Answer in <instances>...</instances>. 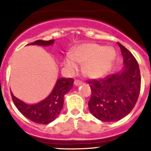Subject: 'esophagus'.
Returning a JSON list of instances; mask_svg holds the SVG:
<instances>
[{"mask_svg":"<svg viewBox=\"0 0 151 151\" xmlns=\"http://www.w3.org/2000/svg\"><path fill=\"white\" fill-rule=\"evenodd\" d=\"M82 83H83V82H82V81H80V80H78V79L75 80V82H74L75 85H76V86H78V85H82Z\"/></svg>","mask_w":151,"mask_h":151,"instance_id":"1","label":"esophagus"}]
</instances>
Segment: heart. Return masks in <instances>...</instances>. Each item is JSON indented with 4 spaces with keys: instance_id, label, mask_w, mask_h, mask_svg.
I'll return each instance as SVG.
<instances>
[{
    "instance_id": "heart-1",
    "label": "heart",
    "mask_w": 151,
    "mask_h": 151,
    "mask_svg": "<svg viewBox=\"0 0 151 151\" xmlns=\"http://www.w3.org/2000/svg\"><path fill=\"white\" fill-rule=\"evenodd\" d=\"M116 51L113 47L97 44H85L73 49L64 60L65 66L71 71L78 69V63L82 65V72L91 78H97L106 74L113 65Z\"/></svg>"
}]
</instances>
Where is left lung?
<instances>
[{"label":"left lung","mask_w":151,"mask_h":151,"mask_svg":"<svg viewBox=\"0 0 151 151\" xmlns=\"http://www.w3.org/2000/svg\"><path fill=\"white\" fill-rule=\"evenodd\" d=\"M118 45L123 57V69L116 74L88 82L91 90L89 110L103 122L118 121L127 116L135 106L141 90L138 62L127 48L120 43Z\"/></svg>","instance_id":"8db88e82"}]
</instances>
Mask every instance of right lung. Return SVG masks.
I'll return each instance as SVG.
<instances>
[{
	"mask_svg": "<svg viewBox=\"0 0 151 151\" xmlns=\"http://www.w3.org/2000/svg\"><path fill=\"white\" fill-rule=\"evenodd\" d=\"M54 42V40H37L29 45L48 46L53 45ZM73 82L74 79L72 78H58L51 93L45 100L35 104H27L13 96L11 92L12 99L19 111L31 121L38 124L50 123L58 116L62 110L64 95L71 90Z\"/></svg>",
	"mask_w": 151,
	"mask_h": 151,
	"instance_id": "obj_1",
	"label": "right lung"
}]
</instances>
